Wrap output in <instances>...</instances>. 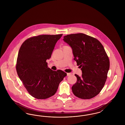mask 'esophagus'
<instances>
[{"label":"esophagus","instance_id":"esophagus-1","mask_svg":"<svg viewBox=\"0 0 125 125\" xmlns=\"http://www.w3.org/2000/svg\"><path fill=\"white\" fill-rule=\"evenodd\" d=\"M71 73H67V76H70L71 75Z\"/></svg>","mask_w":125,"mask_h":125}]
</instances>
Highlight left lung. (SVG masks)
<instances>
[{"mask_svg":"<svg viewBox=\"0 0 125 125\" xmlns=\"http://www.w3.org/2000/svg\"><path fill=\"white\" fill-rule=\"evenodd\" d=\"M64 41L72 48L73 60L80 65L82 75L75 74L77 82L72 87L73 94L83 99L97 95L106 82L110 61L100 42L83 33L64 36Z\"/></svg>","mask_w":125,"mask_h":125,"instance_id":"left-lung-1","label":"left lung"}]
</instances>
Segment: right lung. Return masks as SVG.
<instances>
[{
	"instance_id": "right-lung-1",
	"label": "right lung",
	"mask_w": 125,
	"mask_h": 125,
	"mask_svg": "<svg viewBox=\"0 0 125 125\" xmlns=\"http://www.w3.org/2000/svg\"><path fill=\"white\" fill-rule=\"evenodd\" d=\"M62 36H33L25 40L19 50L16 65L18 76L29 93L36 98L45 99L53 95L67 75L60 70H52L46 62Z\"/></svg>"
}]
</instances>
